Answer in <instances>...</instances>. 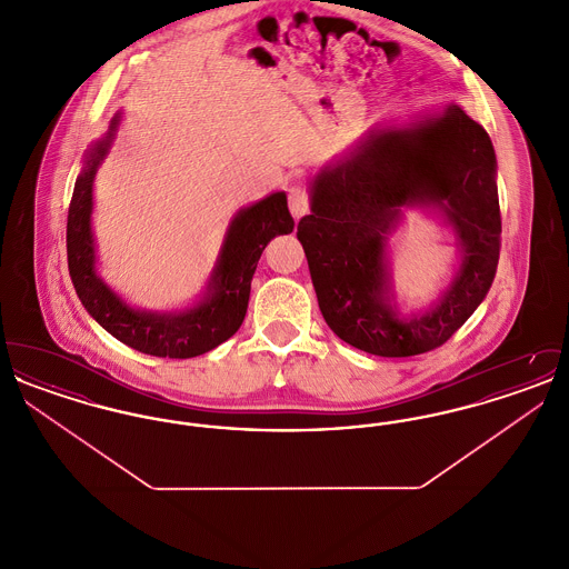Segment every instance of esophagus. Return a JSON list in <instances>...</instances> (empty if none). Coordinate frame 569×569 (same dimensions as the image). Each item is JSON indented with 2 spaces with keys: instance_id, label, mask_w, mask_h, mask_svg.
<instances>
[{
  "instance_id": "34e87169",
  "label": "esophagus",
  "mask_w": 569,
  "mask_h": 569,
  "mask_svg": "<svg viewBox=\"0 0 569 569\" xmlns=\"http://www.w3.org/2000/svg\"><path fill=\"white\" fill-rule=\"evenodd\" d=\"M288 202H290V211L295 219H300L309 213V193L300 186H292L288 191Z\"/></svg>"
}]
</instances>
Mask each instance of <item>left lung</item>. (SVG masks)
Segmentation results:
<instances>
[{
    "label": "left lung",
    "instance_id": "8db88e82",
    "mask_svg": "<svg viewBox=\"0 0 569 569\" xmlns=\"http://www.w3.org/2000/svg\"><path fill=\"white\" fill-rule=\"evenodd\" d=\"M487 130L450 104L409 126L373 130L326 163L311 183V216L298 221L320 311L353 348L406 358L443 346L492 286L501 213ZM403 206H437L456 228L461 267L427 315L401 319L389 305L387 237Z\"/></svg>",
    "mask_w": 569,
    "mask_h": 569
}]
</instances>
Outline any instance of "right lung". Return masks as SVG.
Segmentation results:
<instances>
[{
  "label": "right lung",
  "instance_id": "1",
  "mask_svg": "<svg viewBox=\"0 0 569 569\" xmlns=\"http://www.w3.org/2000/svg\"><path fill=\"white\" fill-rule=\"evenodd\" d=\"M119 119L121 114L117 112L110 121L109 134L91 144L74 183L66 234L70 277L89 316L121 343L160 358H193L213 350L243 325L258 260L271 239L295 230V219L283 191H274L241 209L228 226L207 297L179 313L132 309L98 277L91 232L93 179L109 153Z\"/></svg>",
  "mask_w": 569,
  "mask_h": 569
}]
</instances>
